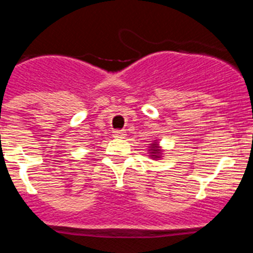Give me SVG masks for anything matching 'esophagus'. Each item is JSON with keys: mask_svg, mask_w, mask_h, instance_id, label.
I'll return each instance as SVG.
<instances>
[{"mask_svg": "<svg viewBox=\"0 0 253 253\" xmlns=\"http://www.w3.org/2000/svg\"><path fill=\"white\" fill-rule=\"evenodd\" d=\"M114 137H115V138H124L125 137V131L120 130V129H118V130H114Z\"/></svg>", "mask_w": 253, "mask_h": 253, "instance_id": "34e87169", "label": "esophagus"}]
</instances>
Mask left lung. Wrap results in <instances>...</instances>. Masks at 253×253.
<instances>
[{
  "label": "left lung",
  "instance_id": "obj_1",
  "mask_svg": "<svg viewBox=\"0 0 253 253\" xmlns=\"http://www.w3.org/2000/svg\"><path fill=\"white\" fill-rule=\"evenodd\" d=\"M151 153H152V157L154 158H158L160 157V149H158V146H157V143H153V146H152L151 148Z\"/></svg>",
  "mask_w": 253,
  "mask_h": 253
}]
</instances>
